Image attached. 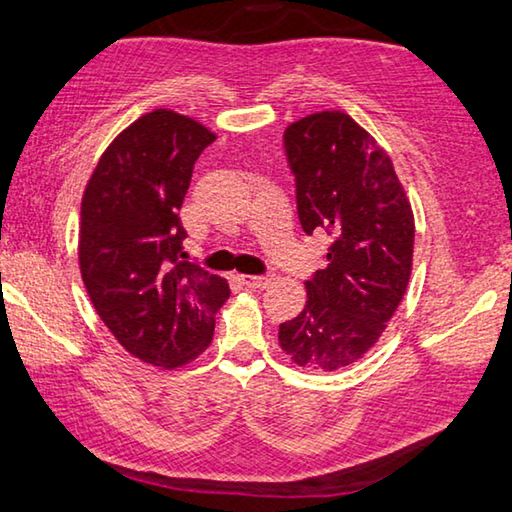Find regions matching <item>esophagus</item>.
<instances>
[{"label": "esophagus", "mask_w": 512, "mask_h": 512, "mask_svg": "<svg viewBox=\"0 0 512 512\" xmlns=\"http://www.w3.org/2000/svg\"><path fill=\"white\" fill-rule=\"evenodd\" d=\"M242 283L249 288H267L272 283V276H256V274H245L242 276Z\"/></svg>", "instance_id": "obj_1"}]
</instances>
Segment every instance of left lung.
I'll return each instance as SVG.
<instances>
[{
  "instance_id": "obj_1",
  "label": "left lung",
  "mask_w": 512,
  "mask_h": 512,
  "mask_svg": "<svg viewBox=\"0 0 512 512\" xmlns=\"http://www.w3.org/2000/svg\"><path fill=\"white\" fill-rule=\"evenodd\" d=\"M304 231L333 238L306 281V306L279 326L292 363L335 372L363 358L397 313L413 270L415 217L390 156L342 111H320L283 133Z\"/></svg>"
}]
</instances>
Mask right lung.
<instances>
[{"mask_svg": "<svg viewBox=\"0 0 512 512\" xmlns=\"http://www.w3.org/2000/svg\"><path fill=\"white\" fill-rule=\"evenodd\" d=\"M215 138L188 115L154 108L106 147L83 190V286L113 338L161 370L204 354L229 299L226 279L183 261L179 220L195 161Z\"/></svg>", "mask_w": 512, "mask_h": 512, "instance_id": "add662e5", "label": "right lung"}]
</instances>
